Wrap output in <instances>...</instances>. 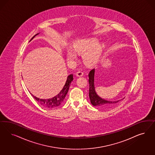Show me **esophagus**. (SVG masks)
Masks as SVG:
<instances>
[{
	"label": "esophagus",
	"mask_w": 155,
	"mask_h": 155,
	"mask_svg": "<svg viewBox=\"0 0 155 155\" xmlns=\"http://www.w3.org/2000/svg\"><path fill=\"white\" fill-rule=\"evenodd\" d=\"M83 74H84L83 72H82V71H78L76 72V76H79V77L82 76L83 75Z\"/></svg>",
	"instance_id": "34e87169"
}]
</instances>
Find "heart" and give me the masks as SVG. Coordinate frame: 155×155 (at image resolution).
<instances>
[{
    "label": "heart",
    "mask_w": 155,
    "mask_h": 155,
    "mask_svg": "<svg viewBox=\"0 0 155 155\" xmlns=\"http://www.w3.org/2000/svg\"><path fill=\"white\" fill-rule=\"evenodd\" d=\"M98 40L95 38L78 40L74 44V48L67 50L68 60H73L77 58L76 52L83 54V59L87 64H92L99 59L103 45L97 44Z\"/></svg>",
    "instance_id": "1"
}]
</instances>
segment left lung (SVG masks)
<instances>
[{
	"label": "left lung",
	"instance_id": "1",
	"mask_svg": "<svg viewBox=\"0 0 155 155\" xmlns=\"http://www.w3.org/2000/svg\"><path fill=\"white\" fill-rule=\"evenodd\" d=\"M94 74H95V69L91 70L88 74L89 78V84H90V89H89V97L91 104L94 106H97L101 108H107L111 107L112 106L115 105L117 102L120 100L111 101L106 100L101 98L96 93L94 85Z\"/></svg>",
	"mask_w": 155,
	"mask_h": 155
}]
</instances>
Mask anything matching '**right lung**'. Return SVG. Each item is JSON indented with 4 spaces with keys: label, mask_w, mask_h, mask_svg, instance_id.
I'll use <instances>...</instances> for the list:
<instances>
[{
    "label": "right lung",
    "mask_w": 155,
    "mask_h": 155,
    "mask_svg": "<svg viewBox=\"0 0 155 155\" xmlns=\"http://www.w3.org/2000/svg\"><path fill=\"white\" fill-rule=\"evenodd\" d=\"M38 34L35 35L31 39V40L35 37L36 35H37ZM73 79H73V75L71 74V75H69L67 77L65 85L63 87V89L60 91V93L56 96H54V97H52V98L48 99H39L38 97H35L33 95H32V96L35 98L38 102H39L40 103L41 105L45 107V108H55V107H58L59 105H60L63 102V101L65 99V96L67 95V94L68 91V90H69V88H70V86L71 85V83L73 80Z\"/></svg>",
    "instance_id": "right-lung-1"
}]
</instances>
